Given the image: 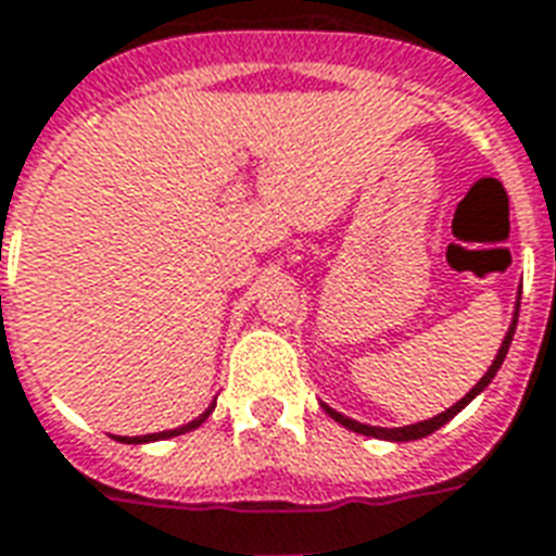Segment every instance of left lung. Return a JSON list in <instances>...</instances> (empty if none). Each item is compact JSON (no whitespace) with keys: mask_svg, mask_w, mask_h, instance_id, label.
<instances>
[{"mask_svg":"<svg viewBox=\"0 0 556 556\" xmlns=\"http://www.w3.org/2000/svg\"><path fill=\"white\" fill-rule=\"evenodd\" d=\"M516 324H519V312H516V318H513V327H509V332H507V336H504V344H501V351H497L495 362H492V365H489V371L483 374V380L477 382L475 389H471V392H468L466 397L459 401V404H454V406H451V409H445V413H442V415H435V418H430V421H421V425L394 427V430H386V427H368V425H359V421H353V418H344V415L336 413V409H330V406H324V409H327V415H330V418H336L339 425H344V427H348V430H353V433L374 435V439H389V442H413V439H425V435L435 433V430H439V427H442V425H447V421H451V418H454V415L459 413V409H466V406L471 404V401H475L477 394L483 392L489 382H492V377H495L497 368H501V362H504V356H507L509 341H513V332H516Z\"/></svg>","mask_w":556,"mask_h":556,"instance_id":"1","label":"left lung"}]
</instances>
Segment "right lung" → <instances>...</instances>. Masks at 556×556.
Here are the masks:
<instances>
[{"label": "right lung", "mask_w": 556, "mask_h": 556, "mask_svg": "<svg viewBox=\"0 0 556 556\" xmlns=\"http://www.w3.org/2000/svg\"><path fill=\"white\" fill-rule=\"evenodd\" d=\"M212 415V409H205L200 418H194L191 425H185V427H176V430H164V433H150V435H121V442H129V445H141V442H155V439H170V435H179V433H188V430H194V427H200Z\"/></svg>", "instance_id": "obj_1"}]
</instances>
